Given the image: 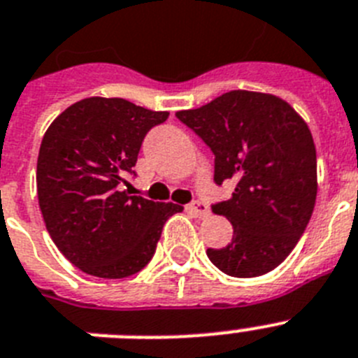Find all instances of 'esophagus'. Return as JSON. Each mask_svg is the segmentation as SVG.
<instances>
[{
	"label": "esophagus",
	"instance_id": "1",
	"mask_svg": "<svg viewBox=\"0 0 358 358\" xmlns=\"http://www.w3.org/2000/svg\"><path fill=\"white\" fill-rule=\"evenodd\" d=\"M186 210H188V213H192L194 217H199V219H204V217L210 215L208 206H206L203 201H194V203H190L186 206Z\"/></svg>",
	"mask_w": 358,
	"mask_h": 358
}]
</instances>
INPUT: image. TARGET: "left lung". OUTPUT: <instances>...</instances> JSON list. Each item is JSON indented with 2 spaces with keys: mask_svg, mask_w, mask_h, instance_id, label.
<instances>
[{
  "mask_svg": "<svg viewBox=\"0 0 358 358\" xmlns=\"http://www.w3.org/2000/svg\"><path fill=\"white\" fill-rule=\"evenodd\" d=\"M213 154V181L234 182L231 199L212 204L234 237L206 255L239 279L275 270L306 230L317 197V154L310 128L279 97L226 92L208 105L177 112Z\"/></svg>",
  "mask_w": 358,
  "mask_h": 358,
  "instance_id": "1",
  "label": "left lung"
}]
</instances>
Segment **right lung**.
Listing matches in <instances>:
<instances>
[{
  "instance_id": "right-lung-1",
  "label": "right lung",
  "mask_w": 358,
  "mask_h": 358,
  "mask_svg": "<svg viewBox=\"0 0 358 358\" xmlns=\"http://www.w3.org/2000/svg\"><path fill=\"white\" fill-rule=\"evenodd\" d=\"M119 97H88L50 124L38 157V199L52 241L76 268L123 279L152 261L164 222L177 204L121 192L146 134L164 123Z\"/></svg>"
}]
</instances>
